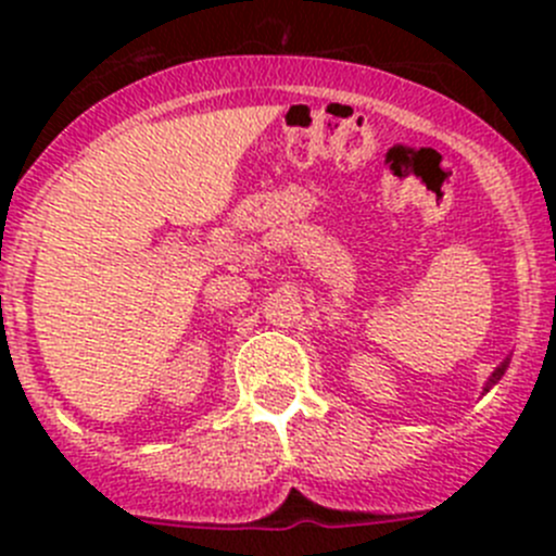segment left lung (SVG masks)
I'll return each mask as SVG.
<instances>
[{"label":"left lung","mask_w":556,"mask_h":556,"mask_svg":"<svg viewBox=\"0 0 556 556\" xmlns=\"http://www.w3.org/2000/svg\"><path fill=\"white\" fill-rule=\"evenodd\" d=\"M506 368H508V361H506V363H503V366H501V368H495V374H492V377H490V382H486V387H484V390H490V387H492V384H495V382H497V379H501V377H503V374H506Z\"/></svg>","instance_id":"8db88e82"}]
</instances>
